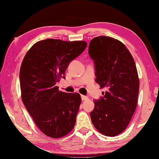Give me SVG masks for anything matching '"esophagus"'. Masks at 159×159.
<instances>
[{"label": "esophagus", "instance_id": "1", "mask_svg": "<svg viewBox=\"0 0 159 159\" xmlns=\"http://www.w3.org/2000/svg\"><path fill=\"white\" fill-rule=\"evenodd\" d=\"M81 97H82V101H87V100H88V98H89L87 96H83V95H82Z\"/></svg>", "mask_w": 159, "mask_h": 159}]
</instances>
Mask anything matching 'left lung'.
Instances as JSON below:
<instances>
[{
  "instance_id": "1",
  "label": "left lung",
  "mask_w": 159,
  "mask_h": 159,
  "mask_svg": "<svg viewBox=\"0 0 159 159\" xmlns=\"http://www.w3.org/2000/svg\"><path fill=\"white\" fill-rule=\"evenodd\" d=\"M89 54L95 64L96 82L107 90L94 101L91 121L101 134L114 137L129 126L137 107L140 81L135 61L124 43L104 35L91 40Z\"/></svg>"
}]
</instances>
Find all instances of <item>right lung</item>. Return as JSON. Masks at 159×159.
Segmentation results:
<instances>
[{
  "instance_id": "right-lung-1",
  "label": "right lung",
  "mask_w": 159,
  "mask_h": 159,
  "mask_svg": "<svg viewBox=\"0 0 159 159\" xmlns=\"http://www.w3.org/2000/svg\"><path fill=\"white\" fill-rule=\"evenodd\" d=\"M85 41L46 39L30 47L22 61L19 81L23 103L44 135L61 138L72 131L82 99L58 90L69 63L84 52Z\"/></svg>"
}]
</instances>
